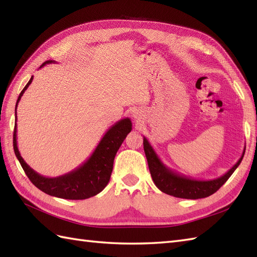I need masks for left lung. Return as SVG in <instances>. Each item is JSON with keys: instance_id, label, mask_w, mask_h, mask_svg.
<instances>
[{"instance_id": "1", "label": "left lung", "mask_w": 257, "mask_h": 257, "mask_svg": "<svg viewBox=\"0 0 257 257\" xmlns=\"http://www.w3.org/2000/svg\"><path fill=\"white\" fill-rule=\"evenodd\" d=\"M144 149L152 180H154L157 188L162 191L163 193L176 196V198L191 200L206 198V196L215 193L227 181V179L232 176V173L236 170L245 154L244 148L242 157L222 177L213 180H195L179 174L176 171H172L171 169L163 165V162L158 157L146 137H144Z\"/></svg>"}]
</instances>
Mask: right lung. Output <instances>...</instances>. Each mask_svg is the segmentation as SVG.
I'll list each match as a JSON object with an SVG mask.
<instances>
[{"label": "right lung", "instance_id": "add662e5", "mask_svg": "<svg viewBox=\"0 0 257 257\" xmlns=\"http://www.w3.org/2000/svg\"><path fill=\"white\" fill-rule=\"evenodd\" d=\"M51 63H54V61H46L41 65V67ZM32 80L33 76L18 98L15 106V117L18 103L27 87L31 85ZM132 120L129 118L119 120L112 127L108 129V132L101 138L100 143L96 147L95 151L83 165L76 168L75 170L64 174V176L56 178H46L41 176L40 173L33 170L21 157L18 149V141H16V122L13 135L14 152L31 182L43 192L56 196V198L67 200L88 199L90 196L101 192L106 188L112 172L114 156H116L119 147L121 146L127 135L132 132Z\"/></svg>", "mask_w": 257, "mask_h": 257}]
</instances>
